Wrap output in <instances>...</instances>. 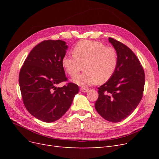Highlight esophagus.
Returning <instances> with one entry per match:
<instances>
[{
  "instance_id": "esophagus-1",
  "label": "esophagus",
  "mask_w": 159,
  "mask_h": 159,
  "mask_svg": "<svg viewBox=\"0 0 159 159\" xmlns=\"http://www.w3.org/2000/svg\"><path fill=\"white\" fill-rule=\"evenodd\" d=\"M80 91H81V92H84V93H86V92H88V91H89V89H88V88H81L80 89Z\"/></svg>"
}]
</instances>
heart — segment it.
<instances>
[{
    "label": "heart",
    "mask_w": 159,
    "mask_h": 159,
    "mask_svg": "<svg viewBox=\"0 0 159 159\" xmlns=\"http://www.w3.org/2000/svg\"><path fill=\"white\" fill-rule=\"evenodd\" d=\"M118 64V55L113 47L102 42L82 40L73 48V55H65L61 65L71 76L75 75L84 65V73L75 76L72 82L81 87L105 83L112 78Z\"/></svg>",
    "instance_id": "1"
}]
</instances>
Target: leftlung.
<instances>
[{"instance_id":"obj_1","label":"left lung","mask_w":159,"mask_h":159,"mask_svg":"<svg viewBox=\"0 0 159 159\" xmlns=\"http://www.w3.org/2000/svg\"><path fill=\"white\" fill-rule=\"evenodd\" d=\"M109 42L117 51L118 64L112 78L98 88L95 108L105 120L118 123L140 103L145 77L140 61L129 48L112 38Z\"/></svg>"}]
</instances>
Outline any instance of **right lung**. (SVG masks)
Returning <instances> with one entry per match:
<instances>
[{"mask_svg": "<svg viewBox=\"0 0 159 159\" xmlns=\"http://www.w3.org/2000/svg\"><path fill=\"white\" fill-rule=\"evenodd\" d=\"M68 48L60 40H44L30 51L19 74L23 103L32 116L51 123L61 118L69 109L78 86L67 80L61 60Z\"/></svg>", "mask_w": 159, "mask_h": 159, "instance_id": "add662e5", "label": "right lung"}]
</instances>
